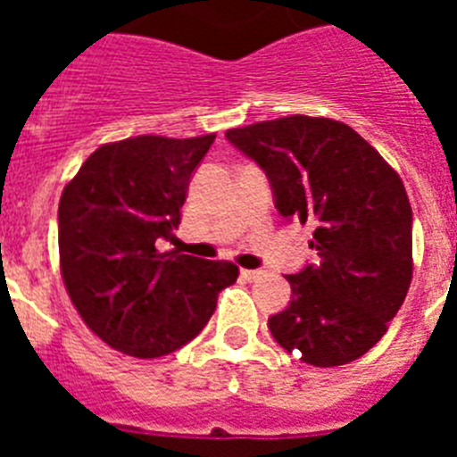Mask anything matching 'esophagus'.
Returning a JSON list of instances; mask_svg holds the SVG:
<instances>
[{
    "instance_id": "1",
    "label": "esophagus",
    "mask_w": 457,
    "mask_h": 457,
    "mask_svg": "<svg viewBox=\"0 0 457 457\" xmlns=\"http://www.w3.org/2000/svg\"><path fill=\"white\" fill-rule=\"evenodd\" d=\"M240 277L245 281H256V278L265 277V270H240Z\"/></svg>"
}]
</instances>
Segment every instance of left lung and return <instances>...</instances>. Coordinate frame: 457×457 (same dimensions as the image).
I'll return each instance as SVG.
<instances>
[{"label": "left lung", "instance_id": "8db88e82", "mask_svg": "<svg viewBox=\"0 0 457 457\" xmlns=\"http://www.w3.org/2000/svg\"><path fill=\"white\" fill-rule=\"evenodd\" d=\"M263 169L274 208L313 226L318 263L286 274L293 297L268 320L274 341L311 366L369 353L411 281V205L398 173L345 123L284 116L226 132Z\"/></svg>", "mask_w": 457, "mask_h": 457}]
</instances>
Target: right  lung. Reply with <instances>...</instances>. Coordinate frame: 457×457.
I'll list each match as a JSON object with an SVG mask.
<instances>
[{
  "mask_svg": "<svg viewBox=\"0 0 457 457\" xmlns=\"http://www.w3.org/2000/svg\"><path fill=\"white\" fill-rule=\"evenodd\" d=\"M212 141L141 135L107 144L63 187V284L88 329L130 357L183 348L208 325L220 290L236 284L233 263L160 252Z\"/></svg>",
  "mask_w": 457,
  "mask_h": 457,
  "instance_id": "right-lung-1",
  "label": "right lung"
}]
</instances>
